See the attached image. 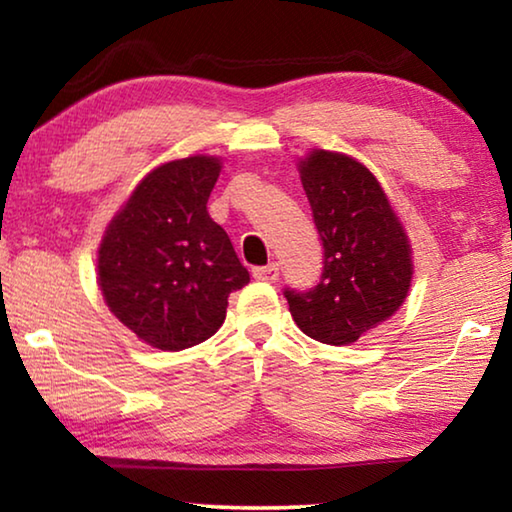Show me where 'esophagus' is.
<instances>
[{
  "label": "esophagus",
  "instance_id": "esophagus-1",
  "mask_svg": "<svg viewBox=\"0 0 512 512\" xmlns=\"http://www.w3.org/2000/svg\"><path fill=\"white\" fill-rule=\"evenodd\" d=\"M253 277L262 282H275L280 277V266L277 264H268V266H257L253 268Z\"/></svg>",
  "mask_w": 512,
  "mask_h": 512
}]
</instances>
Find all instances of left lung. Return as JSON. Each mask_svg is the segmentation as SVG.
I'll use <instances>...</instances> for the list:
<instances>
[{
  "label": "left lung",
  "instance_id": "8db88e82",
  "mask_svg": "<svg viewBox=\"0 0 512 512\" xmlns=\"http://www.w3.org/2000/svg\"><path fill=\"white\" fill-rule=\"evenodd\" d=\"M298 167L323 241V273L314 289H284V298L311 339L350 345L402 307L413 277L411 244L361 162L316 149Z\"/></svg>",
  "mask_w": 512,
  "mask_h": 512
}]
</instances>
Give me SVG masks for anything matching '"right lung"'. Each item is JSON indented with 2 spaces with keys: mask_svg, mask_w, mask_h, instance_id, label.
Here are the masks:
<instances>
[{
  "mask_svg": "<svg viewBox=\"0 0 512 512\" xmlns=\"http://www.w3.org/2000/svg\"><path fill=\"white\" fill-rule=\"evenodd\" d=\"M221 160L194 155L153 169L110 221L99 287L144 343L178 352L223 325L232 291L250 282L230 237L207 214Z\"/></svg>",
  "mask_w": 512,
  "mask_h": 512,
  "instance_id": "obj_1",
  "label": "right lung"
}]
</instances>
